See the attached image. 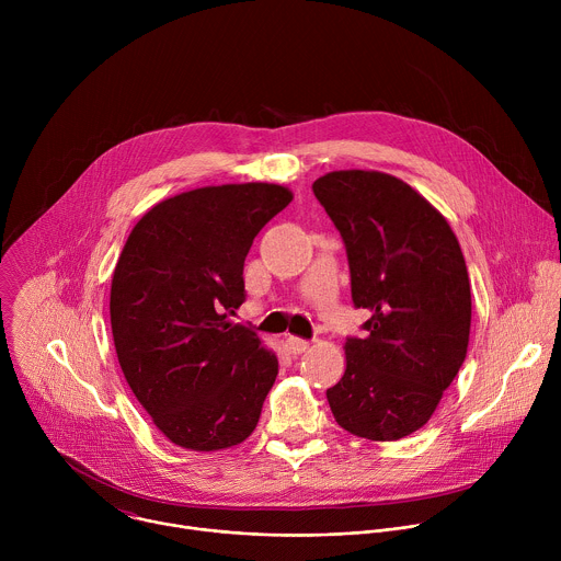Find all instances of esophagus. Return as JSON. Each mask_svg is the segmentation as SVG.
<instances>
[{
  "label": "esophagus",
  "mask_w": 561,
  "mask_h": 561,
  "mask_svg": "<svg viewBox=\"0 0 561 561\" xmlns=\"http://www.w3.org/2000/svg\"><path fill=\"white\" fill-rule=\"evenodd\" d=\"M284 346H286V351H288L290 355H301V353L308 351V342H306V340H299V337H288Z\"/></svg>",
  "instance_id": "34e87169"
}]
</instances>
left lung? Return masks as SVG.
<instances>
[{"label": "left lung", "mask_w": 561, "mask_h": 561, "mask_svg": "<svg viewBox=\"0 0 561 561\" xmlns=\"http://www.w3.org/2000/svg\"><path fill=\"white\" fill-rule=\"evenodd\" d=\"M337 226L357 308L346 370L327 390L335 422L370 442L420 431L459 373L470 335V282L446 217L413 186L379 171H333L312 184Z\"/></svg>", "instance_id": "8db88e82"}]
</instances>
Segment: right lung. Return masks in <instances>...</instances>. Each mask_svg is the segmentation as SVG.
<instances>
[{
  "label": "right lung",
  "instance_id": "right-lung-1",
  "mask_svg": "<svg viewBox=\"0 0 561 561\" xmlns=\"http://www.w3.org/2000/svg\"><path fill=\"white\" fill-rule=\"evenodd\" d=\"M293 199L279 184L204 186L154 204L130 230L111 284L122 373L162 435L213 453L257 426L277 355L228 314L244 301L255 234Z\"/></svg>",
  "mask_w": 561,
  "mask_h": 561
}]
</instances>
